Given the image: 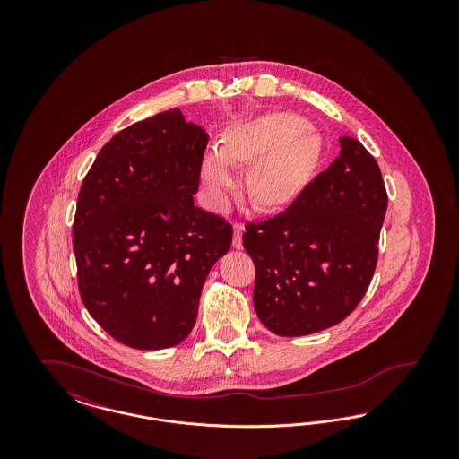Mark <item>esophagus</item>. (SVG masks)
<instances>
[{
	"label": "esophagus",
	"instance_id": "34e87169",
	"mask_svg": "<svg viewBox=\"0 0 459 459\" xmlns=\"http://www.w3.org/2000/svg\"><path fill=\"white\" fill-rule=\"evenodd\" d=\"M242 234H244V225L242 223H234V240H232V246L236 249H242Z\"/></svg>",
	"mask_w": 459,
	"mask_h": 459
}]
</instances>
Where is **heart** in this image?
Wrapping results in <instances>:
<instances>
[{
  "label": "heart",
  "instance_id": "1",
  "mask_svg": "<svg viewBox=\"0 0 459 459\" xmlns=\"http://www.w3.org/2000/svg\"><path fill=\"white\" fill-rule=\"evenodd\" d=\"M324 154V137L294 113H270L227 132L221 146L201 158L199 177L204 196L215 210L230 204L239 187L236 165L253 163L249 187L258 203L272 206L298 193L316 170Z\"/></svg>",
  "mask_w": 459,
  "mask_h": 459
}]
</instances>
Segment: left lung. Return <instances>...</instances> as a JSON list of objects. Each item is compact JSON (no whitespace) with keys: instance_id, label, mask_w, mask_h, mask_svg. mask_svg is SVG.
<instances>
[{"instance_id":"1","label":"left lung","mask_w":459,"mask_h":459,"mask_svg":"<svg viewBox=\"0 0 459 459\" xmlns=\"http://www.w3.org/2000/svg\"><path fill=\"white\" fill-rule=\"evenodd\" d=\"M341 154L284 213L246 225L256 266L253 303L270 332L309 335L337 325L365 296L387 210L380 169L365 146L339 137Z\"/></svg>"}]
</instances>
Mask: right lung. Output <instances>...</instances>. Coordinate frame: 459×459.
<instances>
[{"instance_id": "right-lung-1", "label": "right lung", "mask_w": 459, "mask_h": 459, "mask_svg": "<svg viewBox=\"0 0 459 459\" xmlns=\"http://www.w3.org/2000/svg\"><path fill=\"white\" fill-rule=\"evenodd\" d=\"M206 131L178 108L113 135L86 175L74 220L91 316L134 350L180 344L232 227L195 204Z\"/></svg>"}]
</instances>
